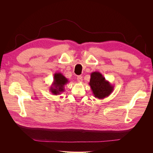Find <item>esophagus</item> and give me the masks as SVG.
Returning a JSON list of instances; mask_svg holds the SVG:
<instances>
[{"mask_svg":"<svg viewBox=\"0 0 153 153\" xmlns=\"http://www.w3.org/2000/svg\"><path fill=\"white\" fill-rule=\"evenodd\" d=\"M83 80V78H82V76H78L77 77V81L78 82H82Z\"/></svg>","mask_w":153,"mask_h":153,"instance_id":"obj_1","label":"esophagus"}]
</instances>
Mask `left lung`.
Listing matches in <instances>:
<instances>
[{
    "label": "left lung",
    "mask_w": 153,
    "mask_h": 153,
    "mask_svg": "<svg viewBox=\"0 0 153 153\" xmlns=\"http://www.w3.org/2000/svg\"><path fill=\"white\" fill-rule=\"evenodd\" d=\"M89 85L91 86L94 96L100 100L110 96L114 88V85L106 80L102 74L98 71L91 73Z\"/></svg>",
    "instance_id": "obj_1"
}]
</instances>
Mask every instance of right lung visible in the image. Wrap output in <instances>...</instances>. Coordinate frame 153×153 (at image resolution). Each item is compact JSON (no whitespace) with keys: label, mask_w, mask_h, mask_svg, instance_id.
Masks as SVG:
<instances>
[{"label":"right lung","mask_w":153,"mask_h":153,"mask_svg":"<svg viewBox=\"0 0 153 153\" xmlns=\"http://www.w3.org/2000/svg\"><path fill=\"white\" fill-rule=\"evenodd\" d=\"M69 82L68 79L61 73H55L53 76V82L50 87V91L53 95L61 94L64 91V85Z\"/></svg>","instance_id":"1"}]
</instances>
